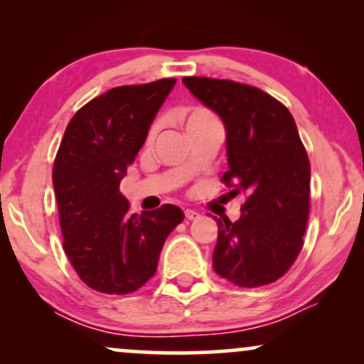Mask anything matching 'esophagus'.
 Instances as JSON below:
<instances>
[{
	"label": "esophagus",
	"instance_id": "1",
	"mask_svg": "<svg viewBox=\"0 0 364 364\" xmlns=\"http://www.w3.org/2000/svg\"><path fill=\"white\" fill-rule=\"evenodd\" d=\"M185 217H186L188 220H195V219H198L200 214H198V212L191 210V208H186V210H185Z\"/></svg>",
	"mask_w": 364,
	"mask_h": 364
}]
</instances>
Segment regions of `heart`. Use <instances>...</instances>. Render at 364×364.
<instances>
[{
  "mask_svg": "<svg viewBox=\"0 0 364 364\" xmlns=\"http://www.w3.org/2000/svg\"><path fill=\"white\" fill-rule=\"evenodd\" d=\"M179 119L183 121V127H185V132H190V129L198 128V127H205V124L215 123L214 114L210 111L205 109V107H185V109L179 111ZM159 132V123H154L149 129V140H152L154 136L157 135Z\"/></svg>",
  "mask_w": 364,
  "mask_h": 364,
  "instance_id": "1",
  "label": "heart"
}]
</instances>
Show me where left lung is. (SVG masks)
<instances>
[{
    "instance_id": "8db88e82",
    "label": "left lung",
    "mask_w": 364,
    "mask_h": 364,
    "mask_svg": "<svg viewBox=\"0 0 364 364\" xmlns=\"http://www.w3.org/2000/svg\"><path fill=\"white\" fill-rule=\"evenodd\" d=\"M186 89L223 119L229 195H246L241 217L217 219L212 265L241 287L281 279L303 248L310 214V161L289 109L257 87L185 77Z\"/></svg>"
}]
</instances>
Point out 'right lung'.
<instances>
[{
  "mask_svg": "<svg viewBox=\"0 0 364 364\" xmlns=\"http://www.w3.org/2000/svg\"><path fill=\"white\" fill-rule=\"evenodd\" d=\"M176 78L104 92L75 112L53 166L66 257L87 286L128 294L156 274L166 237L185 219L176 205L129 214L119 183L145 144Z\"/></svg>",
  "mask_w": 364,
  "mask_h": 364,
  "instance_id": "add662e5",
  "label": "right lung"
}]
</instances>
